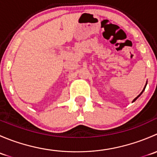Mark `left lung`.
Returning <instances> with one entry per match:
<instances>
[{
    "mask_svg": "<svg viewBox=\"0 0 157 157\" xmlns=\"http://www.w3.org/2000/svg\"><path fill=\"white\" fill-rule=\"evenodd\" d=\"M146 85H147V83H146ZM146 85H145V86H144V88L143 91H142V92H141V93H140V95H138V96H137V97H136V98H135V99H134V100H133V102H134V101H135V100H136V99H137V98H138V97H139V96H140V95H141V94H142V93H143V92H144V90H145V87H146Z\"/></svg>",
    "mask_w": 157,
    "mask_h": 157,
    "instance_id": "obj_1",
    "label": "left lung"
}]
</instances>
